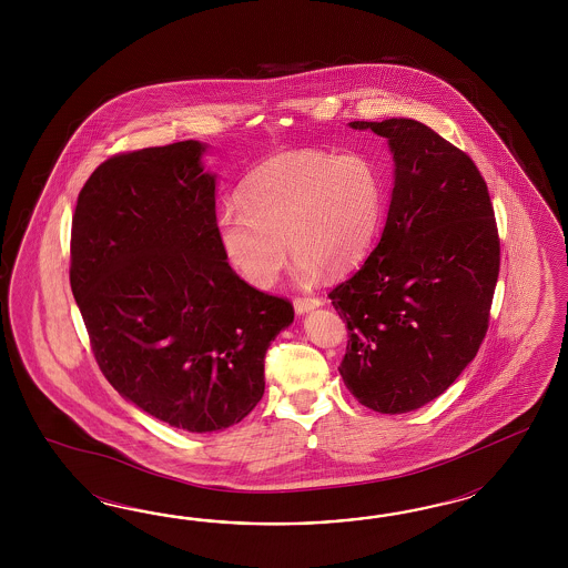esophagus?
<instances>
[{
  "mask_svg": "<svg viewBox=\"0 0 568 568\" xmlns=\"http://www.w3.org/2000/svg\"><path fill=\"white\" fill-rule=\"evenodd\" d=\"M318 306H323V300L321 297H302V295H297L295 300H293V308L297 314H304V312H310V310L318 308Z\"/></svg>",
  "mask_w": 568,
  "mask_h": 568,
  "instance_id": "esophagus-1",
  "label": "esophagus"
}]
</instances>
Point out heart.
I'll return each mask as SVG.
<instances>
[{
    "mask_svg": "<svg viewBox=\"0 0 568 568\" xmlns=\"http://www.w3.org/2000/svg\"><path fill=\"white\" fill-rule=\"evenodd\" d=\"M224 207L216 235L226 262L254 287H271L287 260L310 276L344 273L366 254L383 212L377 164L358 152H292L262 162Z\"/></svg>",
    "mask_w": 568,
    "mask_h": 568,
    "instance_id": "obj_1",
    "label": "heart"
}]
</instances>
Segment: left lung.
Here are the masks:
<instances>
[{
	"label": "left lung",
	"instance_id": "obj_1",
	"mask_svg": "<svg viewBox=\"0 0 568 568\" xmlns=\"http://www.w3.org/2000/svg\"><path fill=\"white\" fill-rule=\"evenodd\" d=\"M389 141L396 185L377 247L333 292L339 373L362 406L402 414L442 396L481 347L499 275L498 224L470 155L423 122H349Z\"/></svg>",
	"mask_w": 568,
	"mask_h": 568
}]
</instances>
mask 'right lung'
I'll use <instances>...</instances> for the list:
<instances>
[{
  "label": "right lung",
  "instance_id": "add662e5",
  "mask_svg": "<svg viewBox=\"0 0 568 568\" xmlns=\"http://www.w3.org/2000/svg\"><path fill=\"white\" fill-rule=\"evenodd\" d=\"M204 145L114 154L87 179L70 233V290L95 362L143 413L190 433L243 420L287 297L247 285L216 235Z\"/></svg>",
  "mask_w": 568,
  "mask_h": 568
}]
</instances>
